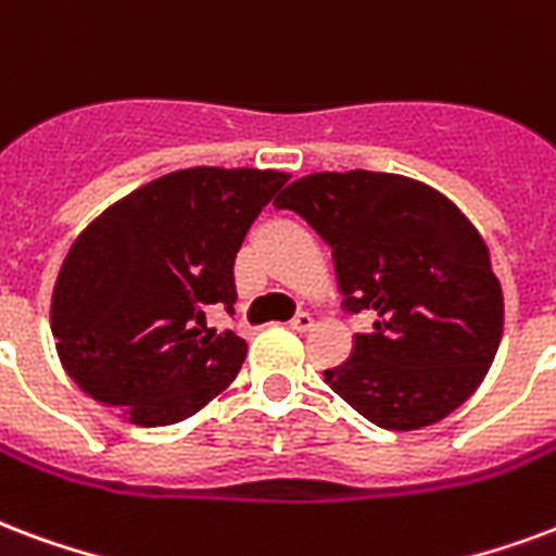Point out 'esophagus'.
<instances>
[{"instance_id": "1", "label": "esophagus", "mask_w": 556, "mask_h": 556, "mask_svg": "<svg viewBox=\"0 0 556 556\" xmlns=\"http://www.w3.org/2000/svg\"><path fill=\"white\" fill-rule=\"evenodd\" d=\"M312 327H315V320H312L309 312H298L294 318H291V330H298V332H309Z\"/></svg>"}]
</instances>
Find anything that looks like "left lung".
Returning a JSON list of instances; mask_svg holds the SVG:
<instances>
[{"instance_id":"obj_1","label":"left lung","mask_w":556,"mask_h":556,"mask_svg":"<svg viewBox=\"0 0 556 556\" xmlns=\"http://www.w3.org/2000/svg\"><path fill=\"white\" fill-rule=\"evenodd\" d=\"M332 250L348 312H374L330 389L386 430L435 425L486 377L504 330L489 250L445 194L409 176L312 174L274 200Z\"/></svg>"}]
</instances>
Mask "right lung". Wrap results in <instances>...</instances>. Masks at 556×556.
I'll return each mask as SVG.
<instances>
[{
    "mask_svg": "<svg viewBox=\"0 0 556 556\" xmlns=\"http://www.w3.org/2000/svg\"><path fill=\"white\" fill-rule=\"evenodd\" d=\"M289 176L188 167L109 205L81 232L52 291V336L81 392L131 425L200 413L236 380L247 341L205 324L232 315L236 253Z\"/></svg>",
    "mask_w": 556,
    "mask_h": 556,
    "instance_id": "add662e5",
    "label": "right lung"
}]
</instances>
